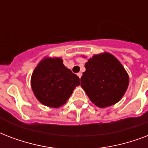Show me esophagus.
Wrapping results in <instances>:
<instances>
[{"mask_svg": "<svg viewBox=\"0 0 148 148\" xmlns=\"http://www.w3.org/2000/svg\"><path fill=\"white\" fill-rule=\"evenodd\" d=\"M77 76H78L79 77L81 78V76H82V73H81V72H79V73H77Z\"/></svg>", "mask_w": 148, "mask_h": 148, "instance_id": "34e87169", "label": "esophagus"}]
</instances>
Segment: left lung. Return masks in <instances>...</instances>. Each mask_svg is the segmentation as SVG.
<instances>
[{
  "mask_svg": "<svg viewBox=\"0 0 148 148\" xmlns=\"http://www.w3.org/2000/svg\"><path fill=\"white\" fill-rule=\"evenodd\" d=\"M81 85L99 108L113 105L121 99L129 84L122 64L110 53L95 55L85 64Z\"/></svg>",
  "mask_w": 148,
  "mask_h": 148,
  "instance_id": "left-lung-1",
  "label": "left lung"
}]
</instances>
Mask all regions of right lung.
Returning a JSON list of instances; mask_svg holds the SVG:
<instances>
[{
	"label": "right lung",
	"instance_id": "1",
	"mask_svg": "<svg viewBox=\"0 0 148 148\" xmlns=\"http://www.w3.org/2000/svg\"><path fill=\"white\" fill-rule=\"evenodd\" d=\"M79 84L78 76L65 67L60 58L43 60L31 77V88L36 97L51 108H59L66 103Z\"/></svg>",
	"mask_w": 148,
	"mask_h": 148
}]
</instances>
